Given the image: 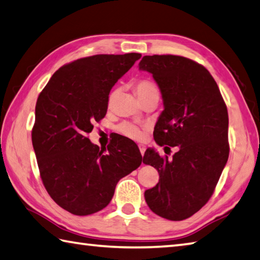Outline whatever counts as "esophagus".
Returning <instances> with one entry per match:
<instances>
[{"label": "esophagus", "mask_w": 260, "mask_h": 260, "mask_svg": "<svg viewBox=\"0 0 260 260\" xmlns=\"http://www.w3.org/2000/svg\"><path fill=\"white\" fill-rule=\"evenodd\" d=\"M139 150H140V153H141V155L144 156V154H145V151H146V146H144V145H139Z\"/></svg>", "instance_id": "esophagus-1"}]
</instances>
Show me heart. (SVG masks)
Here are the masks:
<instances>
[{"label":"heart","instance_id":"1","mask_svg":"<svg viewBox=\"0 0 260 260\" xmlns=\"http://www.w3.org/2000/svg\"><path fill=\"white\" fill-rule=\"evenodd\" d=\"M136 89L138 95L140 97V100H144L146 97H149L151 95H158V88L156 86L153 81L143 79L139 80L136 85ZM117 95V89L112 90L109 95V99H107V104L112 105L115 100V97ZM119 131L122 135H124L125 137H129L131 139H140L141 138V131L140 129L134 123H130V122H123L120 126H119Z\"/></svg>","mask_w":260,"mask_h":260}]
</instances>
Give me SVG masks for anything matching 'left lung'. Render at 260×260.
<instances>
[{
  "mask_svg": "<svg viewBox=\"0 0 260 260\" xmlns=\"http://www.w3.org/2000/svg\"><path fill=\"white\" fill-rule=\"evenodd\" d=\"M139 69L153 75L163 99L155 141L159 146H178L172 159L154 149L146 150L143 161L158 171L159 181L145 191V199L158 216L182 221L212 197L226 164L228 109L209 71L190 58L146 55Z\"/></svg>",
  "mask_w": 260,
  "mask_h": 260,
  "instance_id": "left-lung-1",
  "label": "left lung"
}]
</instances>
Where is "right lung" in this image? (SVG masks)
I'll return each instance as SVG.
<instances>
[{
    "label": "right lung",
    "instance_id": "right-lung-1",
    "mask_svg": "<svg viewBox=\"0 0 260 260\" xmlns=\"http://www.w3.org/2000/svg\"><path fill=\"white\" fill-rule=\"evenodd\" d=\"M139 53L99 54L61 67L39 94L31 131L43 184L58 206L86 216L110 204L117 182L138 169L143 156L117 138L100 149L87 135L107 111L116 81Z\"/></svg>",
    "mask_w": 260,
    "mask_h": 260
}]
</instances>
